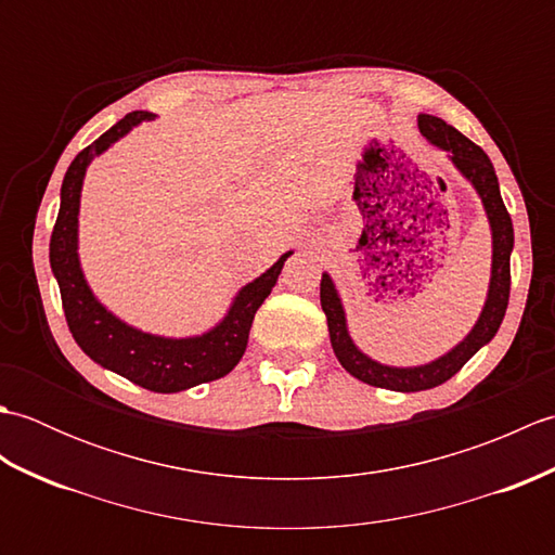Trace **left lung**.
Wrapping results in <instances>:
<instances>
[{
  "label": "left lung",
  "mask_w": 555,
  "mask_h": 555,
  "mask_svg": "<svg viewBox=\"0 0 555 555\" xmlns=\"http://www.w3.org/2000/svg\"><path fill=\"white\" fill-rule=\"evenodd\" d=\"M420 133L448 152V157L460 169V173L475 185L481 203H485L487 217L491 223V238H493V262H491V284L489 296L481 310L479 320L473 332L465 336V340L446 352L443 358L434 360L429 364H420V367H386V364L374 362L372 358L364 356L352 344L346 326L344 305H340L338 293L334 288V281L328 274H322L320 284V300L322 310L326 314L328 336H332V346L338 362L344 364L346 372H350L356 379L376 386L388 388V391H427V388L439 386L451 379L453 374L463 370V364L475 356V352L487 346L489 340L496 336L499 326L505 317V308H508L511 298V250H513V221L508 209L503 205V197L499 191V179L493 171V164L487 157V152L473 140L465 138L453 126H448L439 116L420 114L417 116Z\"/></svg>",
  "instance_id": "1"
}]
</instances>
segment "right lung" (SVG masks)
<instances>
[{"label": "right lung", "mask_w": 555, "mask_h": 555, "mask_svg": "<svg viewBox=\"0 0 555 555\" xmlns=\"http://www.w3.org/2000/svg\"><path fill=\"white\" fill-rule=\"evenodd\" d=\"M150 112H131L100 135L95 143L78 152L64 176L62 205L50 241V264L56 276L66 324L76 344L90 360L126 376L128 382L155 393H176L185 388L227 376L241 362L247 336L259 305L274 288L291 253L267 269L253 284L241 288L229 314L211 332L193 338H162L138 328L104 310L92 296L78 262V207L80 188L88 164L102 155L116 140L124 138L140 121H150Z\"/></svg>", "instance_id": "add662e5"}]
</instances>
